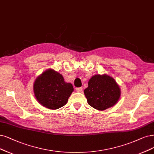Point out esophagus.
<instances>
[{"instance_id":"esophagus-1","label":"esophagus","mask_w":154,"mask_h":154,"mask_svg":"<svg viewBox=\"0 0 154 154\" xmlns=\"http://www.w3.org/2000/svg\"><path fill=\"white\" fill-rule=\"evenodd\" d=\"M75 90L77 91V92H81V91H82V87H80V88H75Z\"/></svg>"}]
</instances>
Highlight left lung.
<instances>
[{
	"label": "left lung",
	"mask_w": 154,
	"mask_h": 154,
	"mask_svg": "<svg viewBox=\"0 0 154 154\" xmlns=\"http://www.w3.org/2000/svg\"><path fill=\"white\" fill-rule=\"evenodd\" d=\"M84 92L88 104L99 110L113 106L121 96L120 88L114 79L107 75L92 77Z\"/></svg>",
	"instance_id": "8db88e82"
}]
</instances>
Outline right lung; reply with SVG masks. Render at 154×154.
<instances>
[{
  "label": "right lung",
  "instance_id": "1",
  "mask_svg": "<svg viewBox=\"0 0 154 154\" xmlns=\"http://www.w3.org/2000/svg\"><path fill=\"white\" fill-rule=\"evenodd\" d=\"M73 91L70 83L65 82L60 73L48 70L34 82L33 91L40 104L51 110L60 109L66 104Z\"/></svg>",
  "mask_w": 154,
  "mask_h": 154
}]
</instances>
